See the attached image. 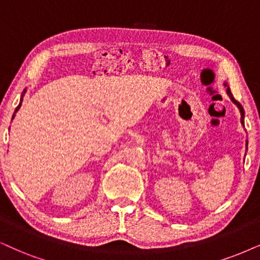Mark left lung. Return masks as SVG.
<instances>
[{"mask_svg": "<svg viewBox=\"0 0 260 260\" xmlns=\"http://www.w3.org/2000/svg\"><path fill=\"white\" fill-rule=\"evenodd\" d=\"M224 86L226 87V93H228L229 98H231V100L233 101V103L236 104V106H238V108H239L240 114H241V123H242V126H244V119H245V110H244V108H242L241 104H240L239 102L236 101L234 97H233V94H232V92H231V88H229V86H228V85H226V83H224ZM247 145H248V141L246 140V149H247Z\"/></svg>", "mask_w": 260, "mask_h": 260, "instance_id": "1", "label": "left lung"}]
</instances>
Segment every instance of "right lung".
Masks as SVG:
<instances>
[{
    "instance_id": "add662e5",
    "label": "right lung",
    "mask_w": 260,
    "mask_h": 260,
    "mask_svg": "<svg viewBox=\"0 0 260 260\" xmlns=\"http://www.w3.org/2000/svg\"><path fill=\"white\" fill-rule=\"evenodd\" d=\"M25 92H26V90H24V92H22V96H21V100H20V101H22V97H24ZM20 107H21V103H20V104H19V106H18V107H16V109H15V113H16V111H18V110H19V108H20ZM15 113H14V115H13V117H12V119H14V116H15Z\"/></svg>"
}]
</instances>
